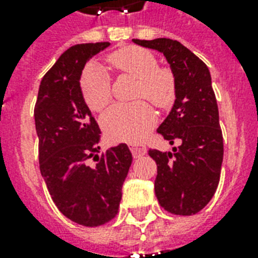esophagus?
Returning a JSON list of instances; mask_svg holds the SVG:
<instances>
[{"mask_svg": "<svg viewBox=\"0 0 258 258\" xmlns=\"http://www.w3.org/2000/svg\"><path fill=\"white\" fill-rule=\"evenodd\" d=\"M131 153H133L134 158H139L142 155H145L147 153V150H146L145 146L141 145H133L131 146Z\"/></svg>", "mask_w": 258, "mask_h": 258, "instance_id": "1", "label": "esophagus"}]
</instances>
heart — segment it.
Listing matches in <instances>:
<instances>
[{"label": "heart", "instance_id": "obj_1", "mask_svg": "<svg viewBox=\"0 0 258 258\" xmlns=\"http://www.w3.org/2000/svg\"><path fill=\"white\" fill-rule=\"evenodd\" d=\"M116 70L138 80L137 97H146L158 107H167L175 96V79L166 68H158V60L150 50L125 46L108 57ZM80 89L84 101L93 111H101L111 100L107 72L99 62H92L83 72ZM157 123L153 107L146 101L115 104L101 117L105 134L112 141L137 143L143 141Z\"/></svg>", "mask_w": 258, "mask_h": 258}]
</instances>
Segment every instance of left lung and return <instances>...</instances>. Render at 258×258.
Listing matches in <instances>:
<instances>
[{
    "instance_id": "obj_1",
    "label": "left lung",
    "mask_w": 258,
    "mask_h": 258,
    "mask_svg": "<svg viewBox=\"0 0 258 258\" xmlns=\"http://www.w3.org/2000/svg\"><path fill=\"white\" fill-rule=\"evenodd\" d=\"M163 53L175 79V101L158 133L178 147L150 150L157 162L155 196L165 210L191 216L206 206L220 182L224 139L212 76L200 57L170 38L133 40Z\"/></svg>"
}]
</instances>
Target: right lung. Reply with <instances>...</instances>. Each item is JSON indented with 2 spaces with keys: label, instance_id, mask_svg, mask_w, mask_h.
Returning <instances> with one entry per match:
<instances>
[{
  "label": "right lung",
  "instance_id": "1",
  "mask_svg": "<svg viewBox=\"0 0 258 258\" xmlns=\"http://www.w3.org/2000/svg\"><path fill=\"white\" fill-rule=\"evenodd\" d=\"M109 42L78 44L42 78L34 107L40 171L54 205L83 226L107 224L117 214L133 155L127 145L99 157L100 128L83 99L80 78L91 57ZM94 158L97 165L89 166Z\"/></svg>",
  "mask_w": 258,
  "mask_h": 258
}]
</instances>
